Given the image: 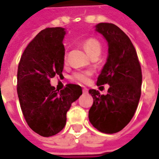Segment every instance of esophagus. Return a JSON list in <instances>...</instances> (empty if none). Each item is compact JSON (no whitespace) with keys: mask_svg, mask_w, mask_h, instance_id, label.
I'll return each mask as SVG.
<instances>
[{"mask_svg":"<svg viewBox=\"0 0 159 159\" xmlns=\"http://www.w3.org/2000/svg\"><path fill=\"white\" fill-rule=\"evenodd\" d=\"M83 93H88V89H87V88H83Z\"/></svg>","mask_w":159,"mask_h":159,"instance_id":"esophagus-1","label":"esophagus"}]
</instances>
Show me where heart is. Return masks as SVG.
I'll use <instances>...</instances> for the list:
<instances>
[{"label":"heart","instance_id":"b5f03b06","mask_svg":"<svg viewBox=\"0 0 159 159\" xmlns=\"http://www.w3.org/2000/svg\"><path fill=\"white\" fill-rule=\"evenodd\" d=\"M83 47L88 52V54L91 57V56L94 55V54H99L100 55L101 52V45L97 41L96 39L93 38H89V39L86 40L84 43H83ZM66 59V56H65V59ZM91 75V71L86 70V71H80V72L74 73L73 75V78L78 82L85 83L89 81V76Z\"/></svg>","mask_w":159,"mask_h":159}]
</instances>
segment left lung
I'll return each mask as SVG.
<instances>
[{
	"mask_svg": "<svg viewBox=\"0 0 159 159\" xmlns=\"http://www.w3.org/2000/svg\"><path fill=\"white\" fill-rule=\"evenodd\" d=\"M95 30L108 43V57L98 76L97 86L109 84L106 95L89 89L93 103L89 118L95 129L106 134L119 132L129 123L141 93L142 74L136 50L129 36L117 25L100 23Z\"/></svg>",
	"mask_w": 159,
	"mask_h": 159,
	"instance_id": "1",
	"label": "left lung"
}]
</instances>
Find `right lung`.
Segmentation results:
<instances>
[{
    "instance_id": "add662e5",
    "label": "right lung",
    "mask_w": 159,
    "mask_h": 159,
    "mask_svg": "<svg viewBox=\"0 0 159 159\" xmlns=\"http://www.w3.org/2000/svg\"><path fill=\"white\" fill-rule=\"evenodd\" d=\"M66 34L61 27L42 30L26 47L18 67L17 92L23 115L30 128L44 137L64 129L67 111L83 93L76 84H67L60 92L50 84L51 78L62 75Z\"/></svg>"
}]
</instances>
